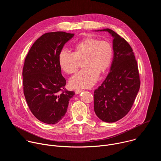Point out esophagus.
I'll list each match as a JSON object with an SVG mask.
<instances>
[{"mask_svg":"<svg viewBox=\"0 0 161 161\" xmlns=\"http://www.w3.org/2000/svg\"><path fill=\"white\" fill-rule=\"evenodd\" d=\"M82 91H83V90H82V89H76L75 90V92H76V94H80Z\"/></svg>","mask_w":161,"mask_h":161,"instance_id":"esophagus-1","label":"esophagus"}]
</instances>
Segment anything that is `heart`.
<instances>
[{"instance_id":"1","label":"heart","mask_w":161,"mask_h":161,"mask_svg":"<svg viewBox=\"0 0 161 161\" xmlns=\"http://www.w3.org/2000/svg\"><path fill=\"white\" fill-rule=\"evenodd\" d=\"M113 55L112 46L106 41L87 38L78 42L72 52L62 49L58 55L62 69L67 74L75 73L78 68L80 60L85 67L69 80L73 88H90L97 81L100 73H104L109 67Z\"/></svg>"}]
</instances>
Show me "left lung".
Instances as JSON below:
<instances>
[{"label": "left lung", "mask_w": 161, "mask_h": 161, "mask_svg": "<svg viewBox=\"0 0 161 161\" xmlns=\"http://www.w3.org/2000/svg\"><path fill=\"white\" fill-rule=\"evenodd\" d=\"M113 37V58L105 80L94 90V111L105 122H117L129 113L140 87L138 67L130 44L115 32L106 29Z\"/></svg>", "instance_id": "obj_1"}]
</instances>
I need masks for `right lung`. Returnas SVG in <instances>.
Wrapping results in <instances>:
<instances>
[{
	"instance_id": "1",
	"label": "right lung",
	"mask_w": 161,
	"mask_h": 161,
	"mask_svg": "<svg viewBox=\"0 0 161 161\" xmlns=\"http://www.w3.org/2000/svg\"><path fill=\"white\" fill-rule=\"evenodd\" d=\"M74 34L48 32L33 44L23 69L24 94L30 110L39 121L55 124L65 115L75 92L65 88L58 55Z\"/></svg>"
}]
</instances>
